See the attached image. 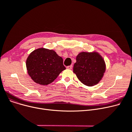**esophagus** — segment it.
<instances>
[{
  "mask_svg": "<svg viewBox=\"0 0 132 132\" xmlns=\"http://www.w3.org/2000/svg\"><path fill=\"white\" fill-rule=\"evenodd\" d=\"M66 68H67V69H69V70H71V69L72 68V65L68 66H67Z\"/></svg>",
  "mask_w": 132,
  "mask_h": 132,
  "instance_id": "obj_1",
  "label": "esophagus"
}]
</instances>
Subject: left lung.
<instances>
[{
  "mask_svg": "<svg viewBox=\"0 0 132 132\" xmlns=\"http://www.w3.org/2000/svg\"><path fill=\"white\" fill-rule=\"evenodd\" d=\"M73 72L86 86L92 87L102 80L106 70L104 60L96 51L82 52L76 58Z\"/></svg>",
  "mask_w": 132,
  "mask_h": 132,
  "instance_id": "obj_1",
  "label": "left lung"
}]
</instances>
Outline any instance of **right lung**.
Wrapping results in <instances>:
<instances>
[{"mask_svg": "<svg viewBox=\"0 0 132 132\" xmlns=\"http://www.w3.org/2000/svg\"><path fill=\"white\" fill-rule=\"evenodd\" d=\"M27 70L31 79L40 85L54 81L65 70L63 59L54 50L39 48L30 53L26 60Z\"/></svg>", "mask_w": 132, "mask_h": 132, "instance_id": "1", "label": "right lung"}]
</instances>
